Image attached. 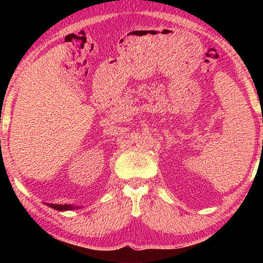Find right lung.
<instances>
[{
    "mask_svg": "<svg viewBox=\"0 0 263 263\" xmlns=\"http://www.w3.org/2000/svg\"><path fill=\"white\" fill-rule=\"evenodd\" d=\"M50 206L55 209V210H59V211H65V210H72V209H79V206H73V205H67V204H64V205H61V204H50Z\"/></svg>",
    "mask_w": 263,
    "mask_h": 263,
    "instance_id": "obj_1",
    "label": "right lung"
}]
</instances>
